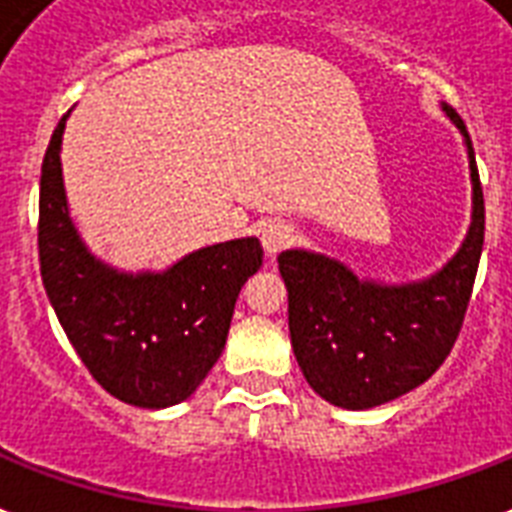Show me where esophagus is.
<instances>
[{
    "mask_svg": "<svg viewBox=\"0 0 512 512\" xmlns=\"http://www.w3.org/2000/svg\"><path fill=\"white\" fill-rule=\"evenodd\" d=\"M291 237L293 229L288 224H283V221H269L261 229V245H264L267 256H275V253L283 251L285 245L291 243Z\"/></svg>",
    "mask_w": 512,
    "mask_h": 512,
    "instance_id": "1",
    "label": "esophagus"
}]
</instances>
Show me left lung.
<instances>
[{
  "instance_id": "1",
  "label": "left lung",
  "mask_w": 512,
  "mask_h": 512,
  "mask_svg": "<svg viewBox=\"0 0 512 512\" xmlns=\"http://www.w3.org/2000/svg\"><path fill=\"white\" fill-rule=\"evenodd\" d=\"M473 221L465 243L435 275L387 285L360 280L342 261L293 248L277 256L288 288L293 355L310 387L334 406L363 411L414 390L441 368L457 342L483 251V189L465 122Z\"/></svg>"
}]
</instances>
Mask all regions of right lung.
<instances>
[{"mask_svg": "<svg viewBox=\"0 0 512 512\" xmlns=\"http://www.w3.org/2000/svg\"><path fill=\"white\" fill-rule=\"evenodd\" d=\"M69 117V114H66ZM58 122L39 181V269L47 299L87 371L122 403L168 408L192 395L227 344L235 301L261 267L256 237L189 253L165 272L95 259L69 216Z\"/></svg>", "mask_w": 512, "mask_h": 512, "instance_id": "add662e5", "label": "right lung"}]
</instances>
